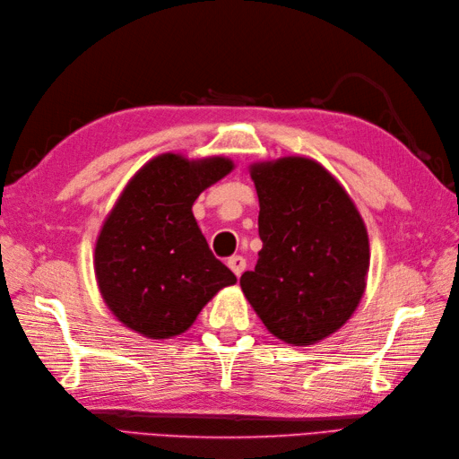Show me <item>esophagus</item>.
Segmentation results:
<instances>
[{
	"instance_id": "obj_1",
	"label": "esophagus",
	"mask_w": 459,
	"mask_h": 459,
	"mask_svg": "<svg viewBox=\"0 0 459 459\" xmlns=\"http://www.w3.org/2000/svg\"><path fill=\"white\" fill-rule=\"evenodd\" d=\"M227 264H229V268H230L232 272H235L237 276H240L242 272H245V268H247V260L242 258V256H230Z\"/></svg>"
}]
</instances>
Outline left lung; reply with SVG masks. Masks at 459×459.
<instances>
[{"mask_svg": "<svg viewBox=\"0 0 459 459\" xmlns=\"http://www.w3.org/2000/svg\"><path fill=\"white\" fill-rule=\"evenodd\" d=\"M250 178L262 250L240 288L272 335L314 345L347 324L365 294V222L341 183L309 158L252 163Z\"/></svg>", "mask_w": 459, "mask_h": 459, "instance_id": "obj_1", "label": "left lung"}]
</instances>
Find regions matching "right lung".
I'll return each instance as SVG.
<instances>
[{
    "label": "right lung",
    "instance_id": "obj_1",
    "mask_svg": "<svg viewBox=\"0 0 459 459\" xmlns=\"http://www.w3.org/2000/svg\"><path fill=\"white\" fill-rule=\"evenodd\" d=\"M235 168L229 158L161 153L126 185L94 248L104 304L150 339L187 331L199 311L237 276L212 256L193 203Z\"/></svg>",
    "mask_w": 459,
    "mask_h": 459
}]
</instances>
